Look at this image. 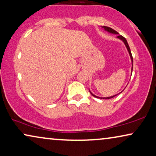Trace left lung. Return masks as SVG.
<instances>
[{
  "instance_id": "obj_1",
  "label": "left lung",
  "mask_w": 156,
  "mask_h": 156,
  "mask_svg": "<svg viewBox=\"0 0 156 156\" xmlns=\"http://www.w3.org/2000/svg\"><path fill=\"white\" fill-rule=\"evenodd\" d=\"M102 28H103V29H104V30H105V31H107V32H109V33H112V34H118L117 36V38L119 39H121V40L123 41V42L124 43V44H125V46H126V47L127 50H128V51H129V56H130V58H131V64H132V67H131V73H132V70H133V57H132V55H131V52L130 48H129V44H128V43H127V41H126V39H125L124 37L122 36V35H119V33H118V32H117V31H115V30L112 29L111 27H106V26H102ZM90 93H91V95H93V96H94V97H95V98H100V99H105V100L111 99V98H114V97H115L116 95H118V94H117V95H115L111 96V97H107V98H100V97H98V96H96V95H94V94L92 93L91 92H90ZM121 93H122V92H121Z\"/></svg>"
}]
</instances>
